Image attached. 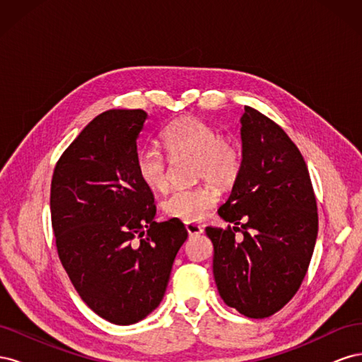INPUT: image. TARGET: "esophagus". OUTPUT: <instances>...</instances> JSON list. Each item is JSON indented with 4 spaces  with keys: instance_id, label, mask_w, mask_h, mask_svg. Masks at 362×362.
<instances>
[{
    "instance_id": "esophagus-1",
    "label": "esophagus",
    "mask_w": 362,
    "mask_h": 362,
    "mask_svg": "<svg viewBox=\"0 0 362 362\" xmlns=\"http://www.w3.org/2000/svg\"><path fill=\"white\" fill-rule=\"evenodd\" d=\"M185 229H187V233L190 237H194V235H201L204 233V228L201 225H196V223H190L187 222L185 223Z\"/></svg>"
}]
</instances>
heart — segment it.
Masks as SVG:
<instances>
[{"instance_id":"1","label":"heart","mask_w":362,"mask_h":362,"mask_svg":"<svg viewBox=\"0 0 362 362\" xmlns=\"http://www.w3.org/2000/svg\"><path fill=\"white\" fill-rule=\"evenodd\" d=\"M170 157H193V177L208 180L218 187H229L242 169V154L235 141L198 117H182L164 128L160 134ZM136 172L149 190L168 189V163L157 149H140ZM218 193L210 184L173 190L163 201V210L185 222H201L217 204Z\"/></svg>"}]
</instances>
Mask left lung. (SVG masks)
I'll return each mask as SVG.
<instances>
[{"mask_svg": "<svg viewBox=\"0 0 362 362\" xmlns=\"http://www.w3.org/2000/svg\"><path fill=\"white\" fill-rule=\"evenodd\" d=\"M242 169L217 213L233 228L206 226L213 273L228 306L250 319L279 311L299 290L319 231L306 163L279 125L255 108L240 119ZM244 234L242 243L235 233Z\"/></svg>", "mask_w": 362, "mask_h": 362, "instance_id": "8db88e82", "label": "left lung"}]
</instances>
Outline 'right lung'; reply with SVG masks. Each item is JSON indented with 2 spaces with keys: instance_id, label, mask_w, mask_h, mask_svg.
Wrapping results in <instances>:
<instances>
[{
  "instance_id": "obj_1",
  "label": "right lung",
  "mask_w": 362,
  "mask_h": 362,
  "mask_svg": "<svg viewBox=\"0 0 362 362\" xmlns=\"http://www.w3.org/2000/svg\"><path fill=\"white\" fill-rule=\"evenodd\" d=\"M144 110L96 116L63 152L51 182L62 264L80 298L107 322L133 325L166 293L187 240L180 218L157 223L154 194L136 172Z\"/></svg>"
}]
</instances>
